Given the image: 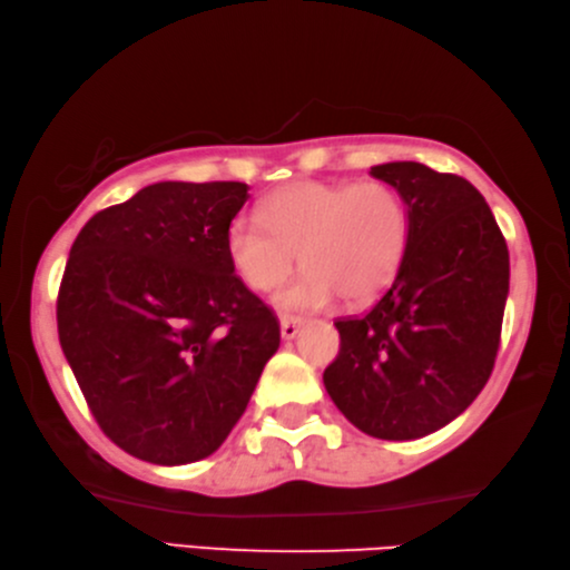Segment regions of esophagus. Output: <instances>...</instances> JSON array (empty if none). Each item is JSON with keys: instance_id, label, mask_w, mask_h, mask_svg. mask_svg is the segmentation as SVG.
<instances>
[{"instance_id": "1", "label": "esophagus", "mask_w": 570, "mask_h": 570, "mask_svg": "<svg viewBox=\"0 0 570 570\" xmlns=\"http://www.w3.org/2000/svg\"><path fill=\"white\" fill-rule=\"evenodd\" d=\"M301 325H303V318H297V315H283L279 318V333H283L285 341H293L297 333H301Z\"/></svg>"}]
</instances>
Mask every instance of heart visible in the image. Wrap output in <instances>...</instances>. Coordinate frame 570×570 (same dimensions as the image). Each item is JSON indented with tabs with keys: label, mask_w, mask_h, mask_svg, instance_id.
I'll return each instance as SVG.
<instances>
[{
	"label": "heart",
	"mask_w": 570,
	"mask_h": 570,
	"mask_svg": "<svg viewBox=\"0 0 570 570\" xmlns=\"http://www.w3.org/2000/svg\"><path fill=\"white\" fill-rule=\"evenodd\" d=\"M412 212L386 181H295L275 191L259 214H242L227 229L239 277L273 293L303 257L305 273L277 295L285 311H313L343 295L371 303L404 265Z\"/></svg>",
	"instance_id": "b5f03b06"
}]
</instances>
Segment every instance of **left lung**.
<instances>
[{"label":"left lung","instance_id":"1","mask_svg":"<svg viewBox=\"0 0 570 570\" xmlns=\"http://www.w3.org/2000/svg\"><path fill=\"white\" fill-rule=\"evenodd\" d=\"M412 212L394 283L366 315L335 321L341 351L323 373L333 404L376 440H419L460 416L495 366L510 255L474 186L416 161L373 166Z\"/></svg>","mask_w":570,"mask_h":570}]
</instances>
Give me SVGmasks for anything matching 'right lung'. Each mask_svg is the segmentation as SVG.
I'll use <instances>...</instances> for the list:
<instances>
[{
	"label": "right lung",
	"instance_id": "right-lung-1",
	"mask_svg": "<svg viewBox=\"0 0 570 570\" xmlns=\"http://www.w3.org/2000/svg\"><path fill=\"white\" fill-rule=\"evenodd\" d=\"M247 189L151 184L90 217L72 242L60 346L102 434L138 460L217 452L279 346L275 311L227 252Z\"/></svg>",
	"mask_w": 570,
	"mask_h": 570
}]
</instances>
